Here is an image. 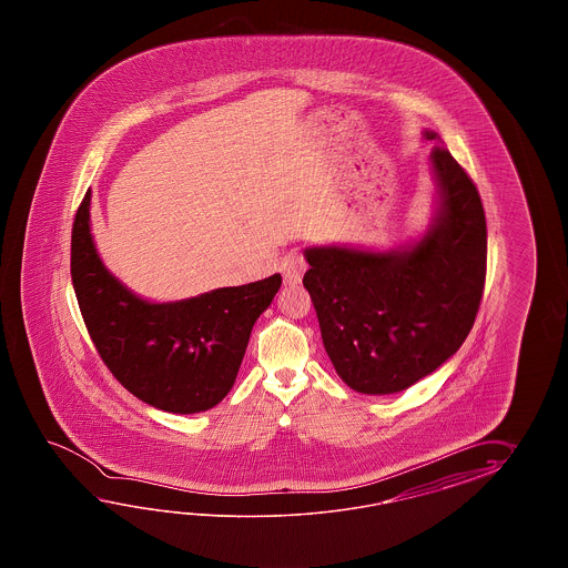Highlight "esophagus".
I'll return each instance as SVG.
<instances>
[{
	"label": "esophagus",
	"instance_id": "34e87169",
	"mask_svg": "<svg viewBox=\"0 0 568 568\" xmlns=\"http://www.w3.org/2000/svg\"><path fill=\"white\" fill-rule=\"evenodd\" d=\"M280 272L284 276L286 284H296L301 282L302 274L306 272V260L301 250H290L288 254L282 257L280 262Z\"/></svg>",
	"mask_w": 568,
	"mask_h": 568
}]
</instances>
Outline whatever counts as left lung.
Masks as SVG:
<instances>
[{"label": "left lung", "instance_id": "8db88e82", "mask_svg": "<svg viewBox=\"0 0 568 568\" xmlns=\"http://www.w3.org/2000/svg\"><path fill=\"white\" fill-rule=\"evenodd\" d=\"M436 140L435 132H424ZM440 211L406 252L306 250L304 274L326 353L347 386L394 394L459 351L481 304L487 223L481 196L445 145L433 148Z\"/></svg>", "mask_w": 568, "mask_h": 568}]
</instances>
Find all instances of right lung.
<instances>
[{"mask_svg": "<svg viewBox=\"0 0 568 568\" xmlns=\"http://www.w3.org/2000/svg\"><path fill=\"white\" fill-rule=\"evenodd\" d=\"M87 191L71 237V278L99 357L145 404L194 414L217 406L240 372L257 316L276 296L274 274L189 301L150 304L123 288L101 264L89 230Z\"/></svg>", "mask_w": 568, "mask_h": 568, "instance_id": "1", "label": "right lung"}]
</instances>
